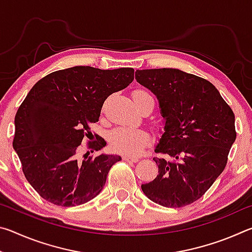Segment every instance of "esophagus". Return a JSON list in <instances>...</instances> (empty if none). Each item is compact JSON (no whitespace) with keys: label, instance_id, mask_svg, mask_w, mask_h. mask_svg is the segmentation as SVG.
<instances>
[{"label":"esophagus","instance_id":"34e87169","mask_svg":"<svg viewBox=\"0 0 252 252\" xmlns=\"http://www.w3.org/2000/svg\"><path fill=\"white\" fill-rule=\"evenodd\" d=\"M122 159H123V161H126V162H138L139 161V158H135V157H123Z\"/></svg>","mask_w":252,"mask_h":252}]
</instances>
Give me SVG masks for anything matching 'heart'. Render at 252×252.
<instances>
[{"label":"heart","mask_w":252,"mask_h":252,"mask_svg":"<svg viewBox=\"0 0 252 252\" xmlns=\"http://www.w3.org/2000/svg\"><path fill=\"white\" fill-rule=\"evenodd\" d=\"M135 104L146 100H153L150 92L143 89H136L132 93ZM149 133L143 129L127 126H117L110 132L109 143L114 151L129 156H138L149 142Z\"/></svg>","instance_id":"heart-1"}]
</instances>
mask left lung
Instances as JSON below:
<instances>
[{
	"label": "left lung",
	"mask_w": 252,
	"mask_h": 252,
	"mask_svg": "<svg viewBox=\"0 0 252 252\" xmlns=\"http://www.w3.org/2000/svg\"><path fill=\"white\" fill-rule=\"evenodd\" d=\"M135 79L159 100L164 133L153 158L155 180L141 186L160 206H189L207 192L227 165L236 140L234 113L208 80L177 69L136 70Z\"/></svg>",
	"instance_id": "8db88e82"
}]
</instances>
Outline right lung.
I'll return each mask as SVG.
<instances>
[{"mask_svg": "<svg viewBox=\"0 0 252 252\" xmlns=\"http://www.w3.org/2000/svg\"><path fill=\"white\" fill-rule=\"evenodd\" d=\"M133 79L132 67L73 66L52 72L33 85L16 112L13 148L27 180L46 201L80 206L103 189L111 167L121 157H88L87 152L80 160V144L88 138L91 152L105 147L99 135L91 141L90 125L99 121L106 97Z\"/></svg>", "mask_w": 252, "mask_h": 252, "instance_id": "right-lung-1", "label": "right lung"}]
</instances>
